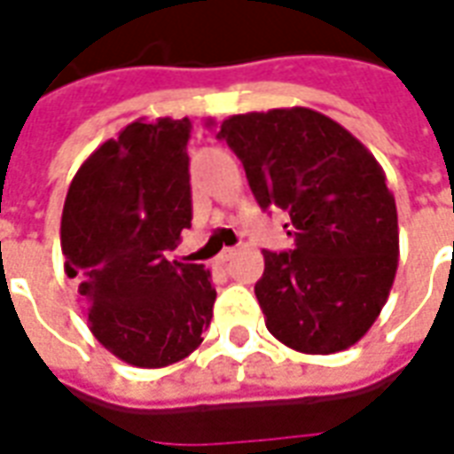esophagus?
I'll return each mask as SVG.
<instances>
[{"label":"esophagus","instance_id":"obj_1","mask_svg":"<svg viewBox=\"0 0 454 454\" xmlns=\"http://www.w3.org/2000/svg\"><path fill=\"white\" fill-rule=\"evenodd\" d=\"M236 255H238V247H223V250H221V255H218V260H221V262H231Z\"/></svg>","mask_w":454,"mask_h":454}]
</instances>
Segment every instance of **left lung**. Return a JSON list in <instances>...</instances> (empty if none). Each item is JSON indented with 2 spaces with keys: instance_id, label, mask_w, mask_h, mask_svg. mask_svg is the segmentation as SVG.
<instances>
[{
  "instance_id": "8db88e82",
  "label": "left lung",
  "mask_w": 454,
  "mask_h": 454,
  "mask_svg": "<svg viewBox=\"0 0 454 454\" xmlns=\"http://www.w3.org/2000/svg\"><path fill=\"white\" fill-rule=\"evenodd\" d=\"M218 138L243 162L257 204L292 221L294 250H262L255 296L267 331L306 355L348 350L377 321L399 267L396 201L381 165L306 106L228 116Z\"/></svg>"
}]
</instances>
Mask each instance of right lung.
I'll use <instances>...</instances> for the list:
<instances>
[{"mask_svg": "<svg viewBox=\"0 0 454 454\" xmlns=\"http://www.w3.org/2000/svg\"><path fill=\"white\" fill-rule=\"evenodd\" d=\"M187 119H138L104 140L70 182L60 221L65 275L90 331L133 367L158 370L201 345L211 270L168 260L192 226Z\"/></svg>", "mask_w": 454, "mask_h": 454, "instance_id": "obj_1", "label": "right lung"}]
</instances>
